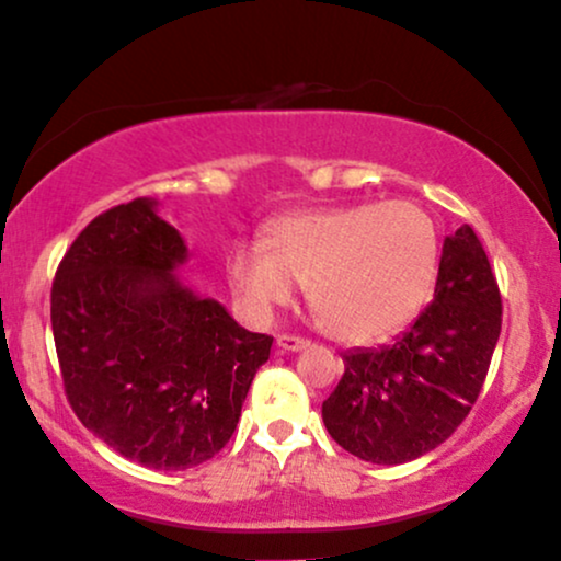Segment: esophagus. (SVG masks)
Wrapping results in <instances>:
<instances>
[{
  "instance_id": "1",
  "label": "esophagus",
  "mask_w": 561,
  "mask_h": 561,
  "mask_svg": "<svg viewBox=\"0 0 561 561\" xmlns=\"http://www.w3.org/2000/svg\"><path fill=\"white\" fill-rule=\"evenodd\" d=\"M276 345H279V350H285V353H298V350H306L310 342L298 334H279L276 336Z\"/></svg>"
}]
</instances>
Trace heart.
<instances>
[{
	"label": "heart",
	"instance_id": "obj_1",
	"mask_svg": "<svg viewBox=\"0 0 561 561\" xmlns=\"http://www.w3.org/2000/svg\"><path fill=\"white\" fill-rule=\"evenodd\" d=\"M436 221L408 201L310 208L240 242L227 259L234 293L255 319L308 285L321 327L340 342L381 340L413 321L438 274Z\"/></svg>",
	"mask_w": 561,
	"mask_h": 561
}]
</instances>
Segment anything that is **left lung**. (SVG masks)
Masks as SVG:
<instances>
[{"mask_svg": "<svg viewBox=\"0 0 561 561\" xmlns=\"http://www.w3.org/2000/svg\"><path fill=\"white\" fill-rule=\"evenodd\" d=\"M502 332V295L468 225L444 240L434 302L383 347L342 355L345 374L323 400L342 449L402 465L447 442L481 394Z\"/></svg>", "mask_w": 561, "mask_h": 561, "instance_id": "obj_1", "label": "left lung"}]
</instances>
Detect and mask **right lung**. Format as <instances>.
I'll return each instance as SVG.
<instances>
[{
    "mask_svg": "<svg viewBox=\"0 0 561 561\" xmlns=\"http://www.w3.org/2000/svg\"><path fill=\"white\" fill-rule=\"evenodd\" d=\"M187 259L157 201L119 204L78 234L51 285V332L67 402L127 460L185 470L234 434L274 336L174 276Z\"/></svg>",
    "mask_w": 561,
    "mask_h": 561,
    "instance_id": "obj_1",
    "label": "right lung"
}]
</instances>
